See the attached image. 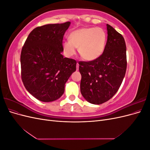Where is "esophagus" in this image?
<instances>
[{"label": "esophagus", "mask_w": 150, "mask_h": 150, "mask_svg": "<svg viewBox=\"0 0 150 150\" xmlns=\"http://www.w3.org/2000/svg\"><path fill=\"white\" fill-rule=\"evenodd\" d=\"M79 64H78V63H77V64H76V70L77 71L79 70Z\"/></svg>", "instance_id": "34e87169"}]
</instances>
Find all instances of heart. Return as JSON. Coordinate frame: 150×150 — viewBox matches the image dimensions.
I'll return each instance as SVG.
<instances>
[{"label":"heart","instance_id":"obj_1","mask_svg":"<svg viewBox=\"0 0 150 150\" xmlns=\"http://www.w3.org/2000/svg\"><path fill=\"white\" fill-rule=\"evenodd\" d=\"M69 39L62 43V49L67 57L73 56L78 47L79 53L84 59L91 61L97 59L105 50L107 36L100 28H83L72 31Z\"/></svg>","mask_w":150,"mask_h":150}]
</instances>
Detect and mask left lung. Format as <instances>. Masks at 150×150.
I'll return each mask as SVG.
<instances>
[{
  "instance_id": "obj_1",
  "label": "left lung",
  "mask_w": 150,
  "mask_h": 150,
  "mask_svg": "<svg viewBox=\"0 0 150 150\" xmlns=\"http://www.w3.org/2000/svg\"><path fill=\"white\" fill-rule=\"evenodd\" d=\"M105 50L97 59L79 62L81 93L86 101L101 104L110 99L119 89L125 76L126 46L125 40L109 24Z\"/></svg>"
}]
</instances>
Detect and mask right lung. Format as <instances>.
Wrapping results in <instances>:
<instances>
[{
	"label": "right lung",
	"instance_id": "right-lung-1",
	"mask_svg": "<svg viewBox=\"0 0 150 150\" xmlns=\"http://www.w3.org/2000/svg\"><path fill=\"white\" fill-rule=\"evenodd\" d=\"M70 22L46 24L31 31L21 54V77L25 89L38 100L61 97L65 84L76 70V61L62 55V39Z\"/></svg>",
	"mask_w": 150,
	"mask_h": 150
}]
</instances>
